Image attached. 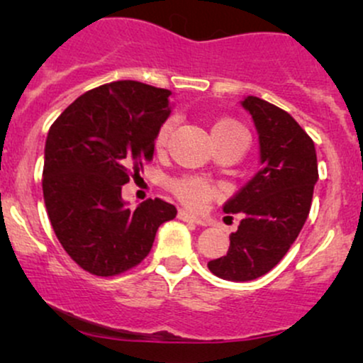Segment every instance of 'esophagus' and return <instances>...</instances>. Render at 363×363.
Wrapping results in <instances>:
<instances>
[{
  "instance_id": "obj_1",
  "label": "esophagus",
  "mask_w": 363,
  "mask_h": 363,
  "mask_svg": "<svg viewBox=\"0 0 363 363\" xmlns=\"http://www.w3.org/2000/svg\"><path fill=\"white\" fill-rule=\"evenodd\" d=\"M177 218H179V220H182V222H191V223H196V225H206L205 222H203L201 218H198V216H194V215L187 213L186 210H179Z\"/></svg>"
}]
</instances>
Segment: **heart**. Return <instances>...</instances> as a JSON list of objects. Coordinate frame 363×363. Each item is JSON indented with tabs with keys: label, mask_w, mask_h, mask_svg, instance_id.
<instances>
[{
	"label": "heart",
	"mask_w": 363,
	"mask_h": 363,
	"mask_svg": "<svg viewBox=\"0 0 363 363\" xmlns=\"http://www.w3.org/2000/svg\"><path fill=\"white\" fill-rule=\"evenodd\" d=\"M172 126H174L172 121H167V123L162 124V128L158 129L157 138H155V147L158 150L165 147L170 131H172ZM232 129H242V128H240L237 123H234V121H220V123H216L213 129H211V135H213V133L232 131ZM170 189H172V193L176 194L179 201L184 203V205L189 208H201L206 201H210V199L216 194L215 187L208 181H205V179H199V177L174 179V181L170 182Z\"/></svg>",
	"instance_id": "1"
}]
</instances>
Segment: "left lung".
I'll return each instance as SVG.
<instances>
[{"instance_id":"8db88e82","label":"left lung","mask_w":363,"mask_h":363,"mask_svg":"<svg viewBox=\"0 0 363 363\" xmlns=\"http://www.w3.org/2000/svg\"><path fill=\"white\" fill-rule=\"evenodd\" d=\"M259 135L261 169L234 198L225 213H242L225 256L208 262L228 281H251L272 272L289 252L309 215L318 182L314 141L289 112L259 97H245Z\"/></svg>"}]
</instances>
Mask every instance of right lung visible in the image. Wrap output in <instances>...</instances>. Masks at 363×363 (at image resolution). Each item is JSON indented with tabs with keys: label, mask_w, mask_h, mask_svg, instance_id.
Here are the masks:
<instances>
[{
	"label": "right lung",
	"mask_w": 363,
	"mask_h": 363,
	"mask_svg": "<svg viewBox=\"0 0 363 363\" xmlns=\"http://www.w3.org/2000/svg\"><path fill=\"white\" fill-rule=\"evenodd\" d=\"M170 97V90L141 82L106 83L80 95L49 129L45 210L62 249L85 272H128L148 256L158 227L176 218V206L162 199L131 210L121 196L143 160H152Z\"/></svg>",
	"instance_id": "1"
}]
</instances>
